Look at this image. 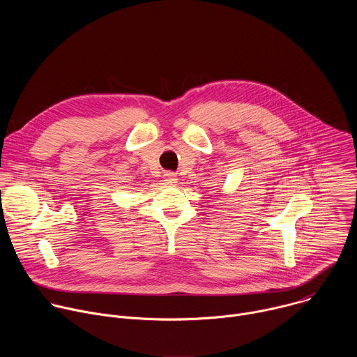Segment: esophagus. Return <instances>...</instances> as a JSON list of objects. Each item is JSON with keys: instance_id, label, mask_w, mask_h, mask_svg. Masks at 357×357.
Returning a JSON list of instances; mask_svg holds the SVG:
<instances>
[{"instance_id": "esophagus-1", "label": "esophagus", "mask_w": 357, "mask_h": 357, "mask_svg": "<svg viewBox=\"0 0 357 357\" xmlns=\"http://www.w3.org/2000/svg\"><path fill=\"white\" fill-rule=\"evenodd\" d=\"M164 182L168 185H172L176 182V175L174 172H165L164 174Z\"/></svg>"}]
</instances>
